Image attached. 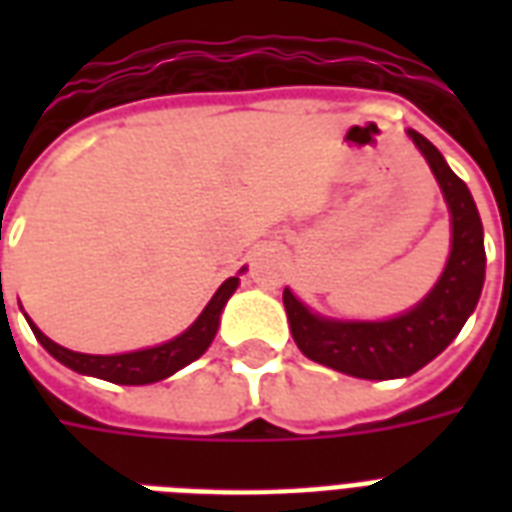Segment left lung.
<instances>
[{"label":"left lung","mask_w":512,"mask_h":512,"mask_svg":"<svg viewBox=\"0 0 512 512\" xmlns=\"http://www.w3.org/2000/svg\"><path fill=\"white\" fill-rule=\"evenodd\" d=\"M428 158L452 213V252L444 274L414 310L392 321H326L312 315L290 290L282 293L290 334L299 351L318 365L370 381L417 373L458 337L480 299L485 279L483 222L472 194L436 147L408 131Z\"/></svg>","instance_id":"8db88e82"}]
</instances>
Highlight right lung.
<instances>
[{"mask_svg": "<svg viewBox=\"0 0 512 512\" xmlns=\"http://www.w3.org/2000/svg\"><path fill=\"white\" fill-rule=\"evenodd\" d=\"M235 288H238V277H230L222 288L213 293V299L208 301V307L202 310L200 318L191 323L189 329L180 334V337H175V340H169V343L164 345H156V348L134 351V354H76V351H68V348H62V345H57L54 340H49L35 323H29V326H32V332H35V337L40 340V345H43L57 362H62L65 367H71L76 373L104 378V381H112V384H153V381H161V378L178 373L180 367L191 365L194 359H200V356L208 351V345L213 343L216 329H219V315H222L224 304L233 296Z\"/></svg>", "mask_w": 512, "mask_h": 512, "instance_id": "obj_1", "label": "right lung"}]
</instances>
